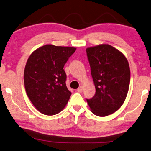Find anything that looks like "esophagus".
Masks as SVG:
<instances>
[{
  "label": "esophagus",
  "instance_id": "esophagus-1",
  "mask_svg": "<svg viewBox=\"0 0 151 151\" xmlns=\"http://www.w3.org/2000/svg\"><path fill=\"white\" fill-rule=\"evenodd\" d=\"M77 92H79V93H81V92L83 91V87L81 86L80 87H79V88H77Z\"/></svg>",
  "mask_w": 151,
  "mask_h": 151
}]
</instances>
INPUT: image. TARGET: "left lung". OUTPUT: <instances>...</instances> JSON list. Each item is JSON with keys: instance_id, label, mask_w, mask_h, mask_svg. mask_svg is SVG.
I'll use <instances>...</instances> for the list:
<instances>
[{"instance_id": "obj_1", "label": "left lung", "mask_w": 151, "mask_h": 151, "mask_svg": "<svg viewBox=\"0 0 151 151\" xmlns=\"http://www.w3.org/2000/svg\"><path fill=\"white\" fill-rule=\"evenodd\" d=\"M96 88L86 99L91 111L99 117L114 113L124 103L130 83V68L122 52L109 44L86 49Z\"/></svg>"}]
</instances>
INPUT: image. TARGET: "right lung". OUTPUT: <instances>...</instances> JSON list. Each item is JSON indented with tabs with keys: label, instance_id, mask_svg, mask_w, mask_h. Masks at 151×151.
I'll list each match as a JSON object with an SVG mask.
<instances>
[{
	"label": "right lung",
	"instance_id": "add662e5",
	"mask_svg": "<svg viewBox=\"0 0 151 151\" xmlns=\"http://www.w3.org/2000/svg\"><path fill=\"white\" fill-rule=\"evenodd\" d=\"M76 49L47 44L34 50L27 60L25 90L34 106L43 115H56L68 103L72 93L67 88L63 68Z\"/></svg>",
	"mask_w": 151,
	"mask_h": 151
}]
</instances>
